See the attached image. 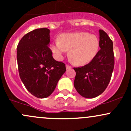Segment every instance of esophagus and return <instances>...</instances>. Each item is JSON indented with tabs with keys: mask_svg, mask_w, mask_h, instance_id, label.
I'll return each mask as SVG.
<instances>
[{
	"mask_svg": "<svg viewBox=\"0 0 131 131\" xmlns=\"http://www.w3.org/2000/svg\"><path fill=\"white\" fill-rule=\"evenodd\" d=\"M66 68H67V70H68V69L71 68V66H70V65H68V64H67V65H66Z\"/></svg>",
	"mask_w": 131,
	"mask_h": 131,
	"instance_id": "1",
	"label": "esophagus"
}]
</instances>
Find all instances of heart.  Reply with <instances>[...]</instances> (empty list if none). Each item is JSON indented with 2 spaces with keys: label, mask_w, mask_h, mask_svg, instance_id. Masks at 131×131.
I'll return each instance as SVG.
<instances>
[{
  "label": "heart",
  "mask_w": 131,
  "mask_h": 131,
  "mask_svg": "<svg viewBox=\"0 0 131 131\" xmlns=\"http://www.w3.org/2000/svg\"><path fill=\"white\" fill-rule=\"evenodd\" d=\"M50 49L58 58L61 60L67 50L70 60L78 65L89 63L96 56L99 49V38L86 32L64 33L58 40L51 44Z\"/></svg>",
  "instance_id": "obj_1"
}]
</instances>
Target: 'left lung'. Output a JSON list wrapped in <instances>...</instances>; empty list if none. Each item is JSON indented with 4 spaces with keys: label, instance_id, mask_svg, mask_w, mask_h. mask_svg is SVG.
Listing matches in <instances>:
<instances>
[{
    "label": "left lung",
    "instance_id": "obj_1",
    "mask_svg": "<svg viewBox=\"0 0 131 131\" xmlns=\"http://www.w3.org/2000/svg\"><path fill=\"white\" fill-rule=\"evenodd\" d=\"M100 50L89 63L82 67L74 68L76 77L74 88L82 97L95 98L107 88L115 64L113 45L108 34L99 30Z\"/></svg>",
    "mask_w": 131,
    "mask_h": 131
}]
</instances>
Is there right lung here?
Wrapping results in <instances>:
<instances>
[{"label":"right lung","instance_id":"add662e5","mask_svg":"<svg viewBox=\"0 0 131 131\" xmlns=\"http://www.w3.org/2000/svg\"><path fill=\"white\" fill-rule=\"evenodd\" d=\"M50 30L34 29L25 34L17 47L19 77L26 89L39 99L50 96L66 71L65 64L52 57Z\"/></svg>","mask_w":131,"mask_h":131}]
</instances>
